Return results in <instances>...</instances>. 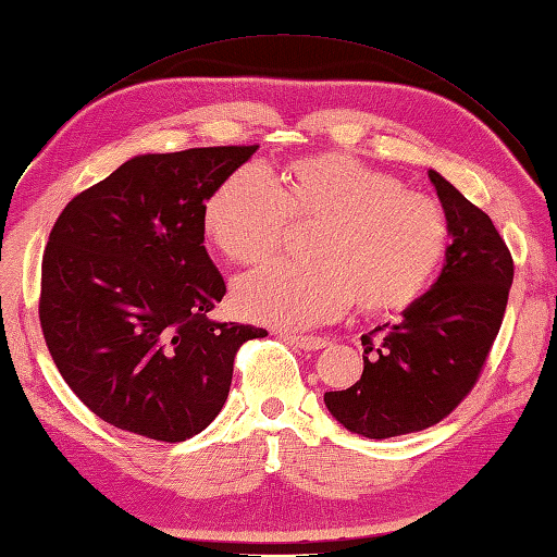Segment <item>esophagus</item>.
<instances>
[{"label": "esophagus", "instance_id": "obj_1", "mask_svg": "<svg viewBox=\"0 0 557 557\" xmlns=\"http://www.w3.org/2000/svg\"><path fill=\"white\" fill-rule=\"evenodd\" d=\"M282 338L287 344L301 348V350H320L326 346V341L322 336H298V334H282Z\"/></svg>", "mask_w": 557, "mask_h": 557}]
</instances>
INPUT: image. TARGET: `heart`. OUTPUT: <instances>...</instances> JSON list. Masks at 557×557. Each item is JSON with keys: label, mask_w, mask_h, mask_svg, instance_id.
I'll list each match as a JSON object with an SVG mask.
<instances>
[{"label": "heart", "mask_w": 557, "mask_h": 557, "mask_svg": "<svg viewBox=\"0 0 557 557\" xmlns=\"http://www.w3.org/2000/svg\"><path fill=\"white\" fill-rule=\"evenodd\" d=\"M312 223L315 261H268L235 282L233 301L253 322L304 330L346 312L400 310L417 301L445 256L449 225L423 193L352 154L296 160L280 181L249 162L207 199L205 233L227 259L253 263L273 253L289 223Z\"/></svg>", "instance_id": "obj_1"}]
</instances>
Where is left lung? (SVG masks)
Here are the masks:
<instances>
[{"label":"left lung","instance_id":"obj_1","mask_svg":"<svg viewBox=\"0 0 557 557\" xmlns=\"http://www.w3.org/2000/svg\"><path fill=\"white\" fill-rule=\"evenodd\" d=\"M428 178L451 237L442 273L403 322L362 336L360 381L324 393L332 417L369 440L417 433L451 414L473 391L508 304L512 256L492 219L437 171L428 169Z\"/></svg>","mask_w":557,"mask_h":557}]
</instances>
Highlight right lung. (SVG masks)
Listing matches in <instances>:
<instances>
[{"label": "right lung", "mask_w": 557, "mask_h": 557, "mask_svg": "<svg viewBox=\"0 0 557 557\" xmlns=\"http://www.w3.org/2000/svg\"><path fill=\"white\" fill-rule=\"evenodd\" d=\"M256 148L132 157L53 223L41 332L67 386L106 423L160 442L202 433L227 400L239 346L268 336L207 318L225 282L202 211Z\"/></svg>", "instance_id": "add662e5"}]
</instances>
